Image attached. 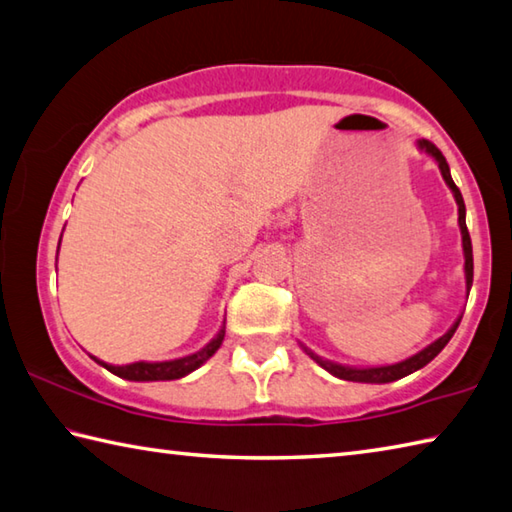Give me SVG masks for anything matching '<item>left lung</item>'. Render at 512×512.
I'll list each match as a JSON object with an SVG mask.
<instances>
[{
  "label": "left lung",
  "mask_w": 512,
  "mask_h": 512,
  "mask_svg": "<svg viewBox=\"0 0 512 512\" xmlns=\"http://www.w3.org/2000/svg\"><path fill=\"white\" fill-rule=\"evenodd\" d=\"M416 150L423 152L430 156V159L439 165L441 170V176L445 185H448L454 201H457V208H459V230H461V246H463V273H466V295H470V288H472V241H470V235H468V226H466V203H463V197L457 185H454L452 181V174H450V165L448 161H445V156L439 152V147L432 145L430 141H425V138H418L416 141ZM461 322V315L457 320H454L452 327L443 333L441 338H436L434 342H430L425 349H421L418 353H414V356L405 358L401 362H392V365H376V367H351V365H340V362H333V360H327L322 358L315 353L313 349H309L304 345V342H300V347L304 349L306 356H309L311 360L318 362V365L329 371L331 376H336L340 380H351V383H374V385H383V383H394V380L398 378H405L414 374V371L423 369L427 362H432L439 353L443 351V347L448 345L450 338L454 336V331H457Z\"/></svg>",
  "instance_id": "1"
}]
</instances>
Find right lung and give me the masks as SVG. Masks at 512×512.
I'll use <instances>...</instances> for the list:
<instances>
[{
	"label": "right lung",
	"mask_w": 512,
	"mask_h": 512,
	"mask_svg": "<svg viewBox=\"0 0 512 512\" xmlns=\"http://www.w3.org/2000/svg\"><path fill=\"white\" fill-rule=\"evenodd\" d=\"M62 241V237H60ZM60 250V246H58ZM226 336V320L221 322V327L217 331V336L212 338L206 347L190 353V356L183 358H172V360H161V362H147V360H138V362H129V365H109V362H102L96 356L94 358L98 365L105 367L111 374L125 380H134V383H152V380H176L192 374L194 369H199L203 362L212 358L221 347Z\"/></svg>",
	"instance_id": "1"
}]
</instances>
